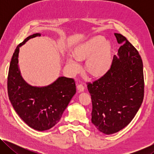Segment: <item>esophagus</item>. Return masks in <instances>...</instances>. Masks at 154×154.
<instances>
[{
  "instance_id": "esophagus-1",
  "label": "esophagus",
  "mask_w": 154,
  "mask_h": 154,
  "mask_svg": "<svg viewBox=\"0 0 154 154\" xmlns=\"http://www.w3.org/2000/svg\"><path fill=\"white\" fill-rule=\"evenodd\" d=\"M77 88L78 92H83V91H84V86H83V85H82V84L78 85L77 86Z\"/></svg>"
}]
</instances>
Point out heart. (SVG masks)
Masks as SVG:
<instances>
[{
    "instance_id": "obj_1",
    "label": "heart",
    "mask_w": 154,
    "mask_h": 154,
    "mask_svg": "<svg viewBox=\"0 0 154 154\" xmlns=\"http://www.w3.org/2000/svg\"><path fill=\"white\" fill-rule=\"evenodd\" d=\"M75 56L78 60L90 57L86 62L88 70L95 76H100L105 74L110 67L111 45L106 42L105 37L96 36L78 46L75 50ZM66 64L69 72L72 74L77 72L80 69L79 61L72 57L68 58Z\"/></svg>"
}]
</instances>
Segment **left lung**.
Segmentation results:
<instances>
[{
    "instance_id": "obj_1",
    "label": "left lung",
    "mask_w": 154,
    "mask_h": 154,
    "mask_svg": "<svg viewBox=\"0 0 154 154\" xmlns=\"http://www.w3.org/2000/svg\"><path fill=\"white\" fill-rule=\"evenodd\" d=\"M122 45L111 68L88 89L92 102V122L106 134L128 125L139 111L144 96L143 62L139 52L121 34L115 33Z\"/></svg>"
}]
</instances>
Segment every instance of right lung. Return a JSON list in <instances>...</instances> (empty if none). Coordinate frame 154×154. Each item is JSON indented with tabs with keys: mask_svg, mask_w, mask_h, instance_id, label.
<instances>
[{
	"mask_svg": "<svg viewBox=\"0 0 154 154\" xmlns=\"http://www.w3.org/2000/svg\"><path fill=\"white\" fill-rule=\"evenodd\" d=\"M41 36L35 33L17 45L12 56L7 79V89L13 107L28 126L38 131L51 128L60 120L62 115L76 93L71 78L59 77L45 86H33L21 74L20 48L30 38Z\"/></svg>",
	"mask_w": 154,
	"mask_h": 154,
	"instance_id": "add662e5",
	"label": "right lung"
}]
</instances>
